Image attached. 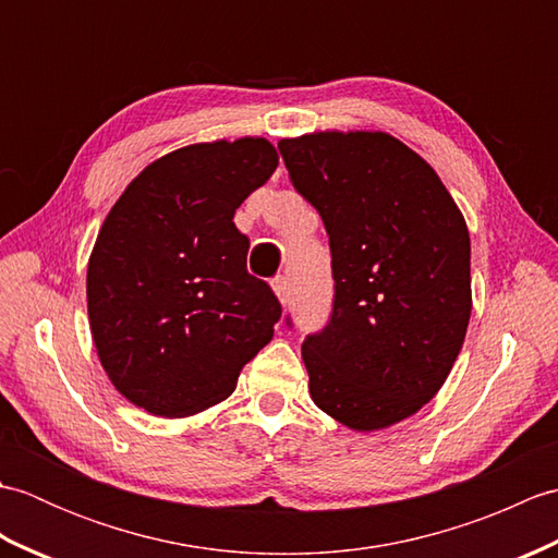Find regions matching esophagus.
<instances>
[{"label": "esophagus", "mask_w": 558, "mask_h": 558, "mask_svg": "<svg viewBox=\"0 0 558 558\" xmlns=\"http://www.w3.org/2000/svg\"><path fill=\"white\" fill-rule=\"evenodd\" d=\"M270 286H272V292H276V298L280 300V304L286 306L290 302V280L280 276V278H272Z\"/></svg>", "instance_id": "1"}]
</instances>
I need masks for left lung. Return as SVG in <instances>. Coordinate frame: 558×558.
<instances>
[{
  "label": "left lung",
  "instance_id": "left-lung-1",
  "mask_svg": "<svg viewBox=\"0 0 558 558\" xmlns=\"http://www.w3.org/2000/svg\"><path fill=\"white\" fill-rule=\"evenodd\" d=\"M278 148L333 256V314L302 342L312 400L354 432L386 429L438 393L465 340V218L432 165L386 132H314Z\"/></svg>",
  "mask_w": 558,
  "mask_h": 558
}]
</instances>
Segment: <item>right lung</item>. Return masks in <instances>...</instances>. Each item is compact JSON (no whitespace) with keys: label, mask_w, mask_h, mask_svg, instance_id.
<instances>
[{"label":"right lung","mask_w":558,"mask_h":558,"mask_svg":"<svg viewBox=\"0 0 558 558\" xmlns=\"http://www.w3.org/2000/svg\"><path fill=\"white\" fill-rule=\"evenodd\" d=\"M278 168L260 136L177 148L138 172L88 258L93 342L120 393L156 417L228 398L268 345L280 302L246 272L234 210Z\"/></svg>","instance_id":"right-lung-1"}]
</instances>
